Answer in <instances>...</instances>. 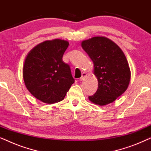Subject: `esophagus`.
<instances>
[{"label":"esophagus","mask_w":151,"mask_h":151,"mask_svg":"<svg viewBox=\"0 0 151 151\" xmlns=\"http://www.w3.org/2000/svg\"><path fill=\"white\" fill-rule=\"evenodd\" d=\"M86 76V73H85V72H83V73H82V76H81V78H80V80H82L84 79V78H85Z\"/></svg>","instance_id":"34e87169"}]
</instances>
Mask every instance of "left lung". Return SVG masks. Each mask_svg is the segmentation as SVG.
<instances>
[{
	"instance_id": "1",
	"label": "left lung",
	"mask_w": 151,
	"mask_h": 151,
	"mask_svg": "<svg viewBox=\"0 0 151 151\" xmlns=\"http://www.w3.org/2000/svg\"><path fill=\"white\" fill-rule=\"evenodd\" d=\"M82 47L93 62L98 81V90L88 99L100 106L111 103L127 89L131 78L123 51L110 39L100 36L84 40Z\"/></svg>"
}]
</instances>
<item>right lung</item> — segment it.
Returning <instances> with one entry per match:
<instances>
[{
	"mask_svg": "<svg viewBox=\"0 0 151 151\" xmlns=\"http://www.w3.org/2000/svg\"><path fill=\"white\" fill-rule=\"evenodd\" d=\"M67 41L55 39L35 47L29 53L23 67V79L35 98L47 104L63 100L75 80L69 65L63 61Z\"/></svg>",
	"mask_w": 151,
	"mask_h": 151,
	"instance_id": "obj_1",
	"label": "right lung"
}]
</instances>
